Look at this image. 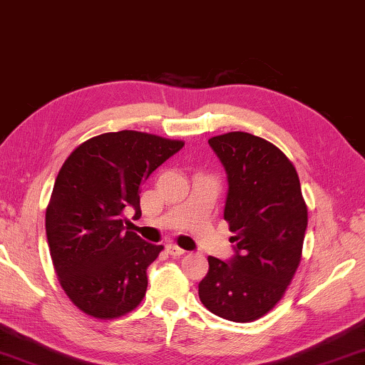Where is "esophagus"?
Segmentation results:
<instances>
[{
	"label": "esophagus",
	"instance_id": "obj_1",
	"mask_svg": "<svg viewBox=\"0 0 365 365\" xmlns=\"http://www.w3.org/2000/svg\"><path fill=\"white\" fill-rule=\"evenodd\" d=\"M165 249H168V254L172 257H180L185 254V250L182 247H178L177 244H168Z\"/></svg>",
	"mask_w": 365,
	"mask_h": 365
}]
</instances>
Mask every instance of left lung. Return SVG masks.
Masks as SVG:
<instances>
[{
    "label": "left lung",
    "instance_id": "8db88e82",
    "mask_svg": "<svg viewBox=\"0 0 365 365\" xmlns=\"http://www.w3.org/2000/svg\"><path fill=\"white\" fill-rule=\"evenodd\" d=\"M228 177L223 217L235 236L230 262L209 257L200 298L233 322L260 319L276 307L302 260L308 209L292 161L264 138L228 132L209 138Z\"/></svg>",
    "mask_w": 365,
    "mask_h": 365
}]
</instances>
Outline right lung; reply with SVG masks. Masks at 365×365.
Masks as SVG:
<instances>
[{
  "mask_svg": "<svg viewBox=\"0 0 365 365\" xmlns=\"http://www.w3.org/2000/svg\"><path fill=\"white\" fill-rule=\"evenodd\" d=\"M185 145L137 130L107 132L71 151L46 209V236L57 279L78 309L116 319L147 292V268L163 246L129 228L128 207L140 215V185Z\"/></svg>",
  "mask_w": 365,
  "mask_h": 365,
  "instance_id": "obj_1",
  "label": "right lung"
}]
</instances>
